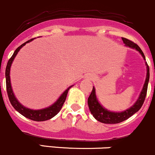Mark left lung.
<instances>
[{"mask_svg":"<svg viewBox=\"0 0 155 155\" xmlns=\"http://www.w3.org/2000/svg\"><path fill=\"white\" fill-rule=\"evenodd\" d=\"M122 40H123V43L125 44V46L137 50L140 53L141 56H143V59L146 60L144 53H143L142 50L140 48V47L137 45H136L133 41L125 38H122ZM146 68H147L146 81H145L144 85H143L142 91H141L140 94L139 96V98L137 99V100L136 101V102L132 106L124 110V111H110V110H107L105 107H102L97 98L95 88H94V87H93L91 95L89 96L88 99H87V104H88L90 111L96 120L102 123H105V124H116V123H120L121 122L125 121V120L132 116L133 114H134L136 112H137L141 108L145 99H146V94H147L148 84H149V65L147 64V62H146Z\"/></svg>","mask_w":155,"mask_h":155,"instance_id":"8db88e82","label":"left lung"}]
</instances>
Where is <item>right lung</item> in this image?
Masks as SVG:
<instances>
[{
	"instance_id": "obj_1",
	"label": "right lung",
	"mask_w": 155,
	"mask_h": 155,
	"mask_svg": "<svg viewBox=\"0 0 155 155\" xmlns=\"http://www.w3.org/2000/svg\"><path fill=\"white\" fill-rule=\"evenodd\" d=\"M34 38L30 39V40L27 41L25 43H24L23 45H21L20 47H18L15 50V51L14 52L13 55L9 58V60L8 61L7 65H6V73H5V75H6V91H7V94L8 97H9V99L10 101L11 104L17 110L18 112L21 114L23 115L24 117H27V118L30 119V120H34V121H45V120H50V119L53 118V117H55L58 112L60 111V110L62 107L63 105H64V102H65V99H66L67 95H68V93L69 89L71 88L72 86L68 87V89H66L63 94H61L59 97V98L56 100V102L51 105L50 106L48 107H45V108L40 109V110H32V109L27 108L24 105H22L20 102L18 101V99H16V97H15L14 93H13L12 86H11V82H10V68L11 65H12V63L14 60L15 57L16 56V55L18 54V51L20 50V49L24 47V45L27 43H29L31 41L33 40Z\"/></svg>"
}]
</instances>
